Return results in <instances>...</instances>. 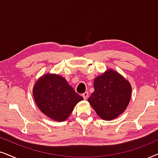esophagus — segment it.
Returning <instances> with one entry per match:
<instances>
[{
  "label": "esophagus",
  "mask_w": 158,
  "mask_h": 158,
  "mask_svg": "<svg viewBox=\"0 0 158 158\" xmlns=\"http://www.w3.org/2000/svg\"><path fill=\"white\" fill-rule=\"evenodd\" d=\"M88 92H85V93H83V95H82V96H83V97L84 98V99H87L88 98Z\"/></svg>",
  "instance_id": "obj_1"
}]
</instances>
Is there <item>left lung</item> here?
<instances>
[{"label":"left lung","instance_id":"obj_1","mask_svg":"<svg viewBox=\"0 0 158 158\" xmlns=\"http://www.w3.org/2000/svg\"><path fill=\"white\" fill-rule=\"evenodd\" d=\"M94 92L88 99L96 114L103 120H112L126 110L131 99L130 83L111 69L96 77Z\"/></svg>","mask_w":158,"mask_h":158}]
</instances>
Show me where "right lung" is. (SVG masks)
Wrapping results in <instances>:
<instances>
[{
	"label": "right lung",
	"mask_w": 158,
	"mask_h": 158,
	"mask_svg": "<svg viewBox=\"0 0 158 158\" xmlns=\"http://www.w3.org/2000/svg\"><path fill=\"white\" fill-rule=\"evenodd\" d=\"M33 96L40 111L56 122L66 120L75 106L83 100L65 78L49 73L41 77L34 84Z\"/></svg>",
	"instance_id": "add662e5"
}]
</instances>
